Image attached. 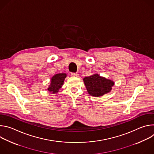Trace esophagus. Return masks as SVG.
Listing matches in <instances>:
<instances>
[{
    "mask_svg": "<svg viewBox=\"0 0 154 154\" xmlns=\"http://www.w3.org/2000/svg\"><path fill=\"white\" fill-rule=\"evenodd\" d=\"M71 75L72 76V77H79V74H77V73H71Z\"/></svg>",
    "mask_w": 154,
    "mask_h": 154,
    "instance_id": "obj_1",
    "label": "esophagus"
}]
</instances>
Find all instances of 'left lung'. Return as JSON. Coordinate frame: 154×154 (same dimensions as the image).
<instances>
[{
	"instance_id": "8db88e82",
	"label": "left lung",
	"mask_w": 154,
	"mask_h": 154,
	"mask_svg": "<svg viewBox=\"0 0 154 154\" xmlns=\"http://www.w3.org/2000/svg\"><path fill=\"white\" fill-rule=\"evenodd\" d=\"M85 85L88 93L92 96H102L112 90L114 82L110 80L94 74L83 79Z\"/></svg>"
}]
</instances>
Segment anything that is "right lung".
Segmentation results:
<instances>
[{"label": "right lung", "instance_id": "right-lung-1", "mask_svg": "<svg viewBox=\"0 0 154 154\" xmlns=\"http://www.w3.org/2000/svg\"><path fill=\"white\" fill-rule=\"evenodd\" d=\"M66 77V74L64 73L57 74L51 79V83L48 89L50 92L57 93L63 84L64 79Z\"/></svg>", "mask_w": 154, "mask_h": 154}]
</instances>
